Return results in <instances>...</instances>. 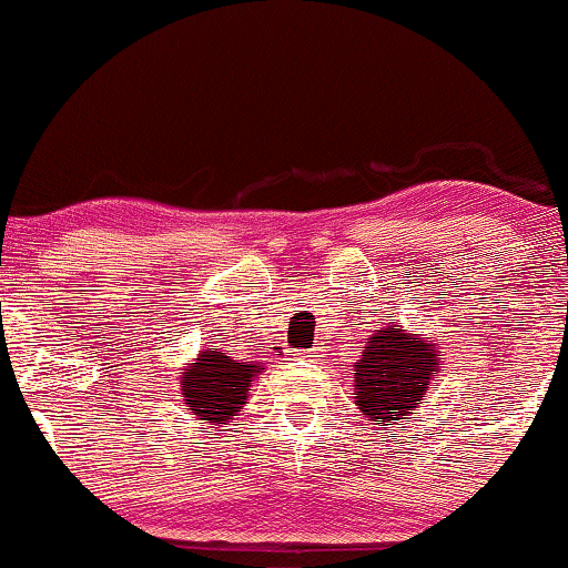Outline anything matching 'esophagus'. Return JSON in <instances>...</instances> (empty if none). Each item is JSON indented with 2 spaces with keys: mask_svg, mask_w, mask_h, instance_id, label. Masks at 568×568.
I'll return each instance as SVG.
<instances>
[{
  "mask_svg": "<svg viewBox=\"0 0 568 568\" xmlns=\"http://www.w3.org/2000/svg\"><path fill=\"white\" fill-rule=\"evenodd\" d=\"M303 358H318V347H313V349H305V353H303Z\"/></svg>",
  "mask_w": 568,
  "mask_h": 568,
  "instance_id": "1",
  "label": "esophagus"
}]
</instances>
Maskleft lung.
Returning a JSON list of instances; mask_svg holds the SVG:
<instances>
[{
	"instance_id": "left-lung-1",
	"label": "left lung",
	"mask_w": 568,
	"mask_h": 568,
	"mask_svg": "<svg viewBox=\"0 0 568 568\" xmlns=\"http://www.w3.org/2000/svg\"><path fill=\"white\" fill-rule=\"evenodd\" d=\"M434 371H439V361L429 337H410L395 324L384 326L368 339L355 366V403L368 422H400L424 397Z\"/></svg>"
}]
</instances>
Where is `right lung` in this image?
<instances>
[{
    "label": "right lung",
    "mask_w": 568,
    "mask_h": 568,
    "mask_svg": "<svg viewBox=\"0 0 568 568\" xmlns=\"http://www.w3.org/2000/svg\"><path fill=\"white\" fill-rule=\"evenodd\" d=\"M257 371L261 366H250V363L242 366L231 355L207 347L205 353H200L197 363H192L181 374L186 408L207 424L229 422L247 400V387Z\"/></svg>",
    "instance_id": "add662e5"
}]
</instances>
